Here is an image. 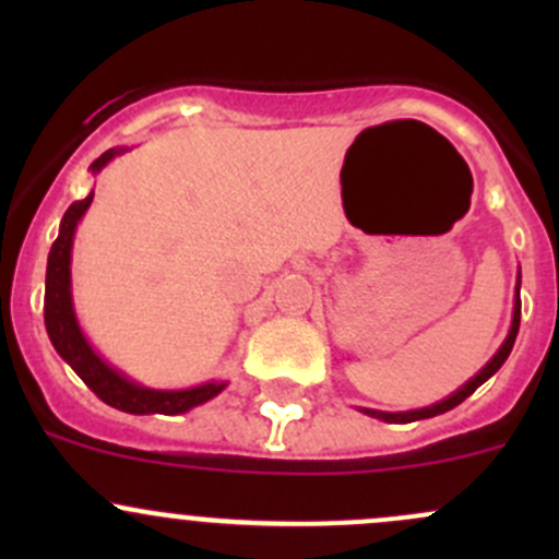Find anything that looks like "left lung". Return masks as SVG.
Segmentation results:
<instances>
[{"label":"left lung","instance_id":"obj_1","mask_svg":"<svg viewBox=\"0 0 559 559\" xmlns=\"http://www.w3.org/2000/svg\"><path fill=\"white\" fill-rule=\"evenodd\" d=\"M520 316H522V302H520V281H516V302H514V319H511V330H509V337L503 341V346L498 348V354H495L492 359H489L487 365H484L481 370H478L476 376H473L471 381H467L465 386L456 389L454 394H449L447 400H441V403L436 405H427V408H416V411H400V414H392V411H370V408H362L368 416H376V419L381 421H389V425H408V421H419V419H430V416H438V414H447V411H452L454 405H460L462 400L471 397L473 392H476L478 386L484 384L487 379H492L495 373L500 370V365L509 359L511 348H514V341H516V332H520Z\"/></svg>","mask_w":559,"mask_h":559}]
</instances>
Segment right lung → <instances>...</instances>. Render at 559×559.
<instances>
[{"label":"right lung","mask_w":559,"mask_h":559,"mask_svg":"<svg viewBox=\"0 0 559 559\" xmlns=\"http://www.w3.org/2000/svg\"><path fill=\"white\" fill-rule=\"evenodd\" d=\"M127 148H110L99 156L92 165V173H99L112 156L123 154ZM94 200V191L86 200H78L67 207L64 218H61L59 238L53 240L48 253V270H45V330H48L50 343L59 352V357L75 370L83 379V384L92 389L99 400L118 411L127 414H186L194 405L207 403L222 392L224 381H211V384H200L191 389H148L129 381L127 376L118 373L116 368L105 362L92 343L83 335L81 324L75 319V308H72V278H70V262H72V238H75L78 222L83 213L88 211Z\"/></svg>","instance_id":"1"}]
</instances>
